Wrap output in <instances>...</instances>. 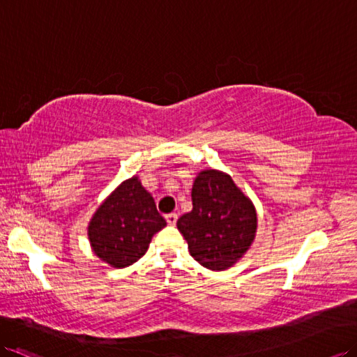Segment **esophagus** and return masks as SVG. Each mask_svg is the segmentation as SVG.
Instances as JSON below:
<instances>
[{"label": "esophagus", "mask_w": 357, "mask_h": 357, "mask_svg": "<svg viewBox=\"0 0 357 357\" xmlns=\"http://www.w3.org/2000/svg\"><path fill=\"white\" fill-rule=\"evenodd\" d=\"M177 218H178L177 213H169V215L165 216V220H167V222H168L169 225H174V224H176V222H177Z\"/></svg>", "instance_id": "esophagus-1"}]
</instances>
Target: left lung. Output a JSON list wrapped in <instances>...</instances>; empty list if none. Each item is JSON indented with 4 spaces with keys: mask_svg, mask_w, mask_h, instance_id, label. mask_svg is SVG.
Instances as JSON below:
<instances>
[{
    "mask_svg": "<svg viewBox=\"0 0 357 357\" xmlns=\"http://www.w3.org/2000/svg\"><path fill=\"white\" fill-rule=\"evenodd\" d=\"M177 229L199 265L224 271L238 264L255 242L256 207L229 174L203 169L192 185V211L180 216Z\"/></svg>",
    "mask_w": 357,
    "mask_h": 357,
    "instance_id": "8db88e82",
    "label": "left lung"
}]
</instances>
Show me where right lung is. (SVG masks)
<instances>
[{
  "label": "right lung",
  "mask_w": 357,
  "mask_h": 357,
  "mask_svg": "<svg viewBox=\"0 0 357 357\" xmlns=\"http://www.w3.org/2000/svg\"><path fill=\"white\" fill-rule=\"evenodd\" d=\"M167 221L137 176L124 180L98 206L88 225L89 244L104 264L126 268L141 259Z\"/></svg>",
  "instance_id": "right-lung-1"
}]
</instances>
